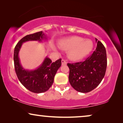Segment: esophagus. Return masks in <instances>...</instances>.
I'll return each mask as SVG.
<instances>
[{"label":"esophagus","instance_id":"34e87169","mask_svg":"<svg viewBox=\"0 0 123 123\" xmlns=\"http://www.w3.org/2000/svg\"><path fill=\"white\" fill-rule=\"evenodd\" d=\"M61 62H62V65H66L67 64L66 61L65 60H63V59H62V60Z\"/></svg>","mask_w":123,"mask_h":123}]
</instances>
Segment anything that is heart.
Returning <instances> with one entry per match:
<instances>
[{
    "mask_svg": "<svg viewBox=\"0 0 123 123\" xmlns=\"http://www.w3.org/2000/svg\"><path fill=\"white\" fill-rule=\"evenodd\" d=\"M60 48L68 50V57L73 61H79L86 57L92 50L93 42L89 39L73 36L59 42Z\"/></svg>",
    "mask_w": 123,
    "mask_h": 123,
    "instance_id": "obj_1",
    "label": "heart"
}]
</instances>
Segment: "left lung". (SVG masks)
<instances>
[{"label": "left lung", "instance_id": "left-lung-1", "mask_svg": "<svg viewBox=\"0 0 123 123\" xmlns=\"http://www.w3.org/2000/svg\"><path fill=\"white\" fill-rule=\"evenodd\" d=\"M97 47L84 61L68 63L70 69L68 80L71 86L81 93L89 92L100 84L107 68L106 49L96 38Z\"/></svg>", "mask_w": 123, "mask_h": 123}]
</instances>
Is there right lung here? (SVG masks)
<instances>
[{
    "label": "right lung",
    "mask_w": 123,
    "mask_h": 123,
    "mask_svg": "<svg viewBox=\"0 0 123 123\" xmlns=\"http://www.w3.org/2000/svg\"><path fill=\"white\" fill-rule=\"evenodd\" d=\"M44 39H47V37L43 31L27 35L18 42L14 50V69L17 78L26 89L35 93L45 92L52 86L55 74L61 66V58L52 62L47 57L37 69L27 70L21 66L18 53L23 43L32 40L41 42Z\"/></svg>",
    "instance_id": "right-lung-1"
}]
</instances>
